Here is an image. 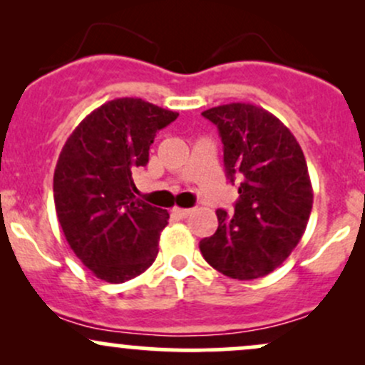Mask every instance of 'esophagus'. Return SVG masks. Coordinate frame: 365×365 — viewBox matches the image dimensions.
<instances>
[{
    "label": "esophagus",
    "mask_w": 365,
    "mask_h": 365,
    "mask_svg": "<svg viewBox=\"0 0 365 365\" xmlns=\"http://www.w3.org/2000/svg\"><path fill=\"white\" fill-rule=\"evenodd\" d=\"M173 215H177L178 217H187L192 215V209H185V207H173Z\"/></svg>",
    "instance_id": "esophagus-1"
}]
</instances>
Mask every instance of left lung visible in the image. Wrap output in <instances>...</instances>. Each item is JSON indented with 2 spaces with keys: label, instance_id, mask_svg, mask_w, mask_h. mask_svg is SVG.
Segmentation results:
<instances>
[{
  "label": "left lung",
  "instance_id": "1",
  "mask_svg": "<svg viewBox=\"0 0 365 365\" xmlns=\"http://www.w3.org/2000/svg\"><path fill=\"white\" fill-rule=\"evenodd\" d=\"M223 142L226 177L238 183L235 212L217 209L215 235L200 240L204 259L233 279L269 274L302 238L312 211L307 163L293 133L250 103L202 113Z\"/></svg>",
  "mask_w": 365,
  "mask_h": 365
}]
</instances>
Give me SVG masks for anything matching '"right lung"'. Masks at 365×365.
I'll return each mask as SVG.
<instances>
[{
	"label": "right lung",
	"instance_id": "obj_1",
	"mask_svg": "<svg viewBox=\"0 0 365 365\" xmlns=\"http://www.w3.org/2000/svg\"><path fill=\"white\" fill-rule=\"evenodd\" d=\"M178 113L120 98L87 115L63 145L53 192L66 242L108 283L135 278L154 262L168 211L135 199L132 173L149 163L158 130Z\"/></svg>",
	"mask_w": 365,
	"mask_h": 365
}]
</instances>
